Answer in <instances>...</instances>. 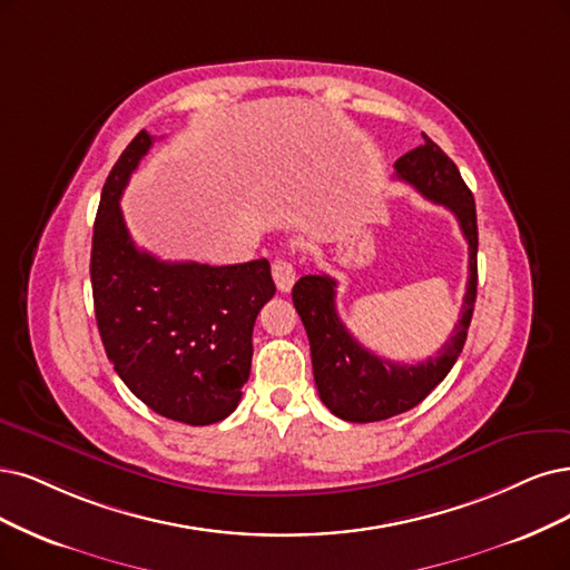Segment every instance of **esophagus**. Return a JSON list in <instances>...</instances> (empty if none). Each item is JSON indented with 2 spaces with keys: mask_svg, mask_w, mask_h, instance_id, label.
<instances>
[{
  "mask_svg": "<svg viewBox=\"0 0 570 570\" xmlns=\"http://www.w3.org/2000/svg\"><path fill=\"white\" fill-rule=\"evenodd\" d=\"M272 277L282 293H288L293 288V284H296V269H293L291 261L277 258L272 263Z\"/></svg>",
  "mask_w": 570,
  "mask_h": 570,
  "instance_id": "obj_1",
  "label": "esophagus"
}]
</instances>
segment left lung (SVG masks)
I'll use <instances>...</instances> for the list:
<instances>
[{
  "label": "left lung",
  "mask_w": 570,
  "mask_h": 570,
  "mask_svg": "<svg viewBox=\"0 0 570 570\" xmlns=\"http://www.w3.org/2000/svg\"><path fill=\"white\" fill-rule=\"evenodd\" d=\"M423 138V145L396 159V178L430 202L446 206L470 244L465 303L451 338L436 356L417 364H394L368 352L335 312V279L328 274H307L293 286V305L309 338L314 383L328 411L347 423H375L417 406L449 375L468 341L476 301V206L458 166L434 140L425 134Z\"/></svg>",
  "instance_id": "8db88e82"
}]
</instances>
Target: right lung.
<instances>
[{
    "label": "right lung",
    "instance_id": "add662e5",
    "mask_svg": "<svg viewBox=\"0 0 570 570\" xmlns=\"http://www.w3.org/2000/svg\"><path fill=\"white\" fill-rule=\"evenodd\" d=\"M153 140L140 131L102 185L91 246L96 322L117 375L145 406L176 423L210 425L239 404L253 324L277 288L265 258L166 263L134 244L119 199Z\"/></svg>",
    "mask_w": 570,
    "mask_h": 570
}]
</instances>
